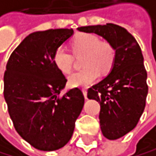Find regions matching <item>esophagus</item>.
<instances>
[{
    "instance_id": "1",
    "label": "esophagus",
    "mask_w": 156,
    "mask_h": 156,
    "mask_svg": "<svg viewBox=\"0 0 156 156\" xmlns=\"http://www.w3.org/2000/svg\"><path fill=\"white\" fill-rule=\"evenodd\" d=\"M83 92L84 98L86 99V98H87V90H86V88H83Z\"/></svg>"
}]
</instances>
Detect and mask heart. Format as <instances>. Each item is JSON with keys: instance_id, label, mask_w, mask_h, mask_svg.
<instances>
[{"instance_id": "b5f03b06", "label": "heart", "mask_w": 156, "mask_h": 156, "mask_svg": "<svg viewBox=\"0 0 156 156\" xmlns=\"http://www.w3.org/2000/svg\"><path fill=\"white\" fill-rule=\"evenodd\" d=\"M72 52L76 56L83 55L81 65L85 67L80 72L73 73L68 79L72 87L88 86L101 73L108 72L115 61V49L107 41H100L96 35L80 33L71 42ZM73 56L64 47L57 48L53 55V63L60 72L70 73L73 69Z\"/></svg>"}]
</instances>
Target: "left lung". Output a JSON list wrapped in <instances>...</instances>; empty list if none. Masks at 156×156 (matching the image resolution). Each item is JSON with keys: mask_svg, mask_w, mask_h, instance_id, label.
Returning <instances> with one entry per match:
<instances>
[{"mask_svg": "<svg viewBox=\"0 0 156 156\" xmlns=\"http://www.w3.org/2000/svg\"><path fill=\"white\" fill-rule=\"evenodd\" d=\"M77 30L100 35L115 49L110 73L87 90V97L100 103L99 122L108 140L122 138L136 126L146 107L147 73L140 47L123 27L106 23L79 27Z\"/></svg>", "mask_w": 156, "mask_h": 156, "instance_id": "left-lung-1", "label": "left lung"}]
</instances>
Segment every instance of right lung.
<instances>
[{
	"label": "right lung",
	"mask_w": 156,
	"mask_h": 156,
	"mask_svg": "<svg viewBox=\"0 0 156 156\" xmlns=\"http://www.w3.org/2000/svg\"><path fill=\"white\" fill-rule=\"evenodd\" d=\"M73 34L72 28L31 33L14 49L5 67L4 96L14 129L40 151L66 146L84 104L77 87L60 96L67 79L53 63L55 50Z\"/></svg>",
	"instance_id": "obj_1"
}]
</instances>
